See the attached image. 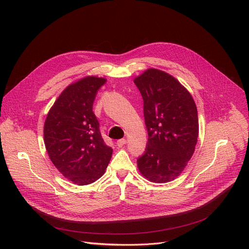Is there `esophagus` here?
I'll use <instances>...</instances> for the list:
<instances>
[{"label":"esophagus","mask_w":249,"mask_h":249,"mask_svg":"<svg viewBox=\"0 0 249 249\" xmlns=\"http://www.w3.org/2000/svg\"><path fill=\"white\" fill-rule=\"evenodd\" d=\"M127 143V140L126 139H119L117 141V145L119 146V147H122V146H124L125 144Z\"/></svg>","instance_id":"1"}]
</instances>
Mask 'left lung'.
Instances as JSON below:
<instances>
[{
    "label": "left lung",
    "instance_id": "obj_1",
    "mask_svg": "<svg viewBox=\"0 0 249 249\" xmlns=\"http://www.w3.org/2000/svg\"><path fill=\"white\" fill-rule=\"evenodd\" d=\"M143 99L148 133L137 160L140 174L162 184L177 178L194 154L199 135L198 111L189 90L165 71L148 69L134 78Z\"/></svg>",
    "mask_w": 249,
    "mask_h": 249
}]
</instances>
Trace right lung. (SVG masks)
I'll use <instances>...</instances> for the list:
<instances>
[{
    "label": "right lung",
    "mask_w": 249,
    "mask_h": 249,
    "mask_svg": "<svg viewBox=\"0 0 249 249\" xmlns=\"http://www.w3.org/2000/svg\"><path fill=\"white\" fill-rule=\"evenodd\" d=\"M106 78L86 76L63 89L46 116L44 144L54 166L73 184L89 185L104 174L113 149L104 142L93 112Z\"/></svg>",
    "instance_id": "1"
}]
</instances>
